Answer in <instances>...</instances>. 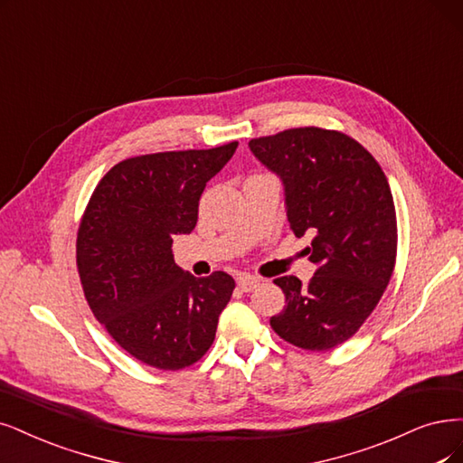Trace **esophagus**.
Returning a JSON list of instances; mask_svg holds the SVG:
<instances>
[{"mask_svg":"<svg viewBox=\"0 0 463 463\" xmlns=\"http://www.w3.org/2000/svg\"><path fill=\"white\" fill-rule=\"evenodd\" d=\"M236 284H238V288L242 289V292H251V289H255L261 284V279L253 277V275H241V277H238Z\"/></svg>","mask_w":463,"mask_h":463,"instance_id":"1","label":"esophagus"}]
</instances>
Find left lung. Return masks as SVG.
I'll use <instances>...</instances> for the list:
<instances>
[{
  "label": "left lung",
  "mask_w": 463,
  "mask_h": 463,
  "mask_svg": "<svg viewBox=\"0 0 463 463\" xmlns=\"http://www.w3.org/2000/svg\"><path fill=\"white\" fill-rule=\"evenodd\" d=\"M248 146L282 181L296 236L313 234L315 277L305 286L275 280L286 307L270 326L296 347L328 351L363 326L391 280L397 217L389 183L372 154L339 131L298 128Z\"/></svg>",
  "instance_id": "8db88e82"
}]
</instances>
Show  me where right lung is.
<instances>
[{
  "label": "right lung",
  "mask_w": 463,
  "mask_h": 463,
  "mask_svg": "<svg viewBox=\"0 0 463 463\" xmlns=\"http://www.w3.org/2000/svg\"><path fill=\"white\" fill-rule=\"evenodd\" d=\"M238 143L128 158L100 179L78 231V270L93 315L137 361L191 366L213 344L234 280L196 279L171 244L191 234L198 202Z\"/></svg>",
  "instance_id": "right-lung-1"
}]
</instances>
